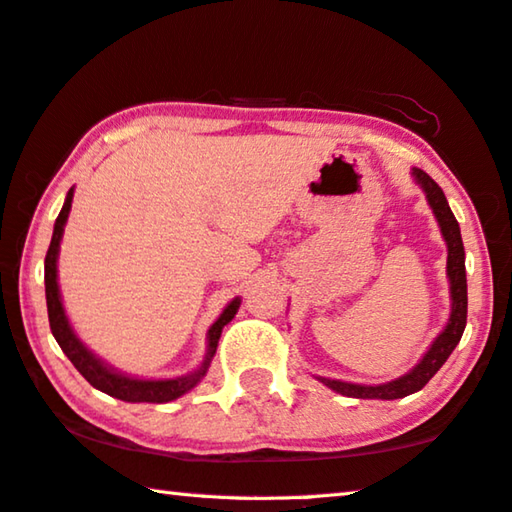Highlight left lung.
I'll return each mask as SVG.
<instances>
[{"instance_id":"obj_1","label":"left lung","mask_w":512,"mask_h":512,"mask_svg":"<svg viewBox=\"0 0 512 512\" xmlns=\"http://www.w3.org/2000/svg\"><path fill=\"white\" fill-rule=\"evenodd\" d=\"M412 177H415L417 184L424 189L428 205H431L433 214L437 218V225H440L442 237L446 241V250H449V257H446V275H449V291H451V314L449 323H446L444 330L437 335L435 342L428 348L424 358H421L415 369H410L405 376L389 380L383 385H355V383H344V380H330V378H319L323 385L335 389L337 394L351 396V399H403V396L415 394L424 387L428 380H431L437 371H440L446 358L453 353V348L458 346L462 332L467 326V275H465V246H462L460 237V225L453 216L449 202H446L444 191L435 184V180L421 168H412Z\"/></svg>"}]
</instances>
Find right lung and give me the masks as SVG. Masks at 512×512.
I'll return each mask as SVG.
<instances>
[{
  "mask_svg": "<svg viewBox=\"0 0 512 512\" xmlns=\"http://www.w3.org/2000/svg\"><path fill=\"white\" fill-rule=\"evenodd\" d=\"M72 193H75V189L68 191L61 214L54 223V234L45 255V298H47V316H50V328H52L54 339L59 342L61 351L68 355V360L75 364V369L81 373V376H84L95 389L113 396V399H120L127 403H168L173 399H180L182 394L196 387L202 380V376L207 373L209 362H212L216 353L218 339H221V332L227 323L234 319V314H237L241 298H234L232 303H227L223 314L212 323V328L207 332V355L193 373H186V376H180V378H166V380H143V378L125 376V373H120L113 367H109V364H104L93 351H88L84 342L75 335V330H72L66 310H63L59 275H56V259H59L63 227H66L70 207H72Z\"/></svg>",
  "mask_w": 512,
  "mask_h": 512,
  "instance_id": "obj_1",
  "label": "right lung"
}]
</instances>
